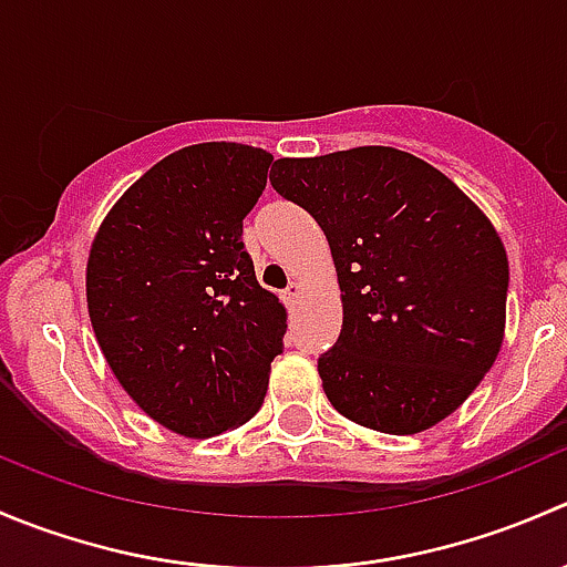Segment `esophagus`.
Wrapping results in <instances>:
<instances>
[{"mask_svg":"<svg viewBox=\"0 0 567 567\" xmlns=\"http://www.w3.org/2000/svg\"><path fill=\"white\" fill-rule=\"evenodd\" d=\"M299 296H301V282H290L288 288H285L282 299H285V305H296V299H299Z\"/></svg>","mask_w":567,"mask_h":567,"instance_id":"esophagus-1","label":"esophagus"}]
</instances>
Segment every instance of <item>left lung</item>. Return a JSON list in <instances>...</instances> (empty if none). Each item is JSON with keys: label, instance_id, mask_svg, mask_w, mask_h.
<instances>
[{"label": "left lung", "instance_id": "8db88e82", "mask_svg": "<svg viewBox=\"0 0 567 567\" xmlns=\"http://www.w3.org/2000/svg\"><path fill=\"white\" fill-rule=\"evenodd\" d=\"M271 186L334 257L342 329L318 359L329 403L394 436L453 414L505 334L511 268L483 210L436 167L379 145L277 158Z\"/></svg>", "mask_w": 567, "mask_h": 567}]
</instances>
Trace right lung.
Wrapping results in <instances>:
<instances>
[{"mask_svg": "<svg viewBox=\"0 0 567 567\" xmlns=\"http://www.w3.org/2000/svg\"><path fill=\"white\" fill-rule=\"evenodd\" d=\"M268 167L260 147H183L120 197L90 249L87 310L109 368L181 436L251 420L285 348V307L241 238Z\"/></svg>", "mask_w": 567, "mask_h": 567, "instance_id": "1", "label": "right lung"}]
</instances>
